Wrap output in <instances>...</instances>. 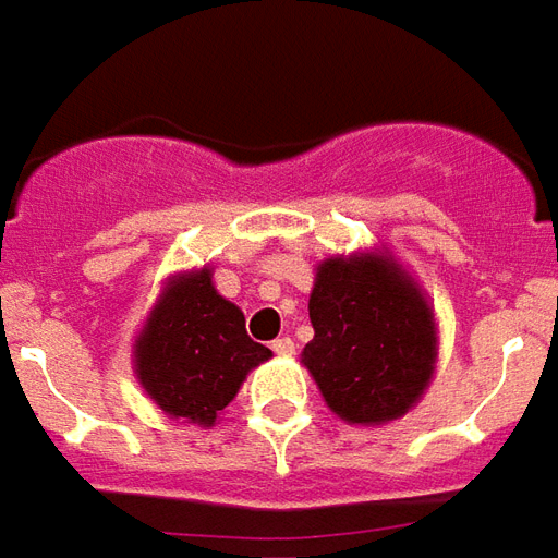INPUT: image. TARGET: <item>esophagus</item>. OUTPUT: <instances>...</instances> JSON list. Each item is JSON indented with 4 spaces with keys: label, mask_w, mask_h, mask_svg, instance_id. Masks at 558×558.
Wrapping results in <instances>:
<instances>
[{
    "label": "esophagus",
    "mask_w": 558,
    "mask_h": 558,
    "mask_svg": "<svg viewBox=\"0 0 558 558\" xmlns=\"http://www.w3.org/2000/svg\"><path fill=\"white\" fill-rule=\"evenodd\" d=\"M270 348H274L276 356H291V353H294V341L284 336V339H276Z\"/></svg>",
    "instance_id": "obj_1"
}]
</instances>
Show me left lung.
Wrapping results in <instances>:
<instances>
[{
  "label": "left lung",
  "mask_w": 558,
  "mask_h": 558,
  "mask_svg": "<svg viewBox=\"0 0 558 558\" xmlns=\"http://www.w3.org/2000/svg\"><path fill=\"white\" fill-rule=\"evenodd\" d=\"M315 339L300 363L348 425H389L437 372L440 336L422 284L389 250L324 258L308 294Z\"/></svg>",
  "instance_id": "left-lung-1"
}]
</instances>
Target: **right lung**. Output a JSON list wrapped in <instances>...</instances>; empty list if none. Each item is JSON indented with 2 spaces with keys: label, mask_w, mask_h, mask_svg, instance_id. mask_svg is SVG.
<instances>
[{
  "label": "right lung",
  "mask_w": 558,
  "mask_h": 558,
  "mask_svg": "<svg viewBox=\"0 0 558 558\" xmlns=\"http://www.w3.org/2000/svg\"><path fill=\"white\" fill-rule=\"evenodd\" d=\"M274 356L219 294L210 267L172 274L133 341V374L169 418L214 428L252 368Z\"/></svg>",
  "instance_id": "1"
}]
</instances>
